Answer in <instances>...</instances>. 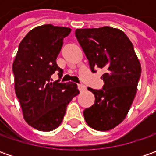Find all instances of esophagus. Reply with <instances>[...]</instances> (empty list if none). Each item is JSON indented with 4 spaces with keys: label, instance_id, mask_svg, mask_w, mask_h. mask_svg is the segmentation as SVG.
<instances>
[{
    "label": "esophagus",
    "instance_id": "1",
    "mask_svg": "<svg viewBox=\"0 0 156 156\" xmlns=\"http://www.w3.org/2000/svg\"><path fill=\"white\" fill-rule=\"evenodd\" d=\"M78 88L81 92H82V91L86 90V86H84L83 84H78Z\"/></svg>",
    "mask_w": 156,
    "mask_h": 156
}]
</instances>
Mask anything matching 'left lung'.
Returning <instances> with one entry per match:
<instances>
[{
    "instance_id": "left-lung-1",
    "label": "left lung",
    "mask_w": 156,
    "mask_h": 156,
    "mask_svg": "<svg viewBox=\"0 0 156 156\" xmlns=\"http://www.w3.org/2000/svg\"><path fill=\"white\" fill-rule=\"evenodd\" d=\"M75 36L87 56L91 71L97 68L105 73L102 89L87 87L94 103L83 111L87 124L99 131H108L122 122L137 92L141 63L134 46L124 32L102 27L75 30Z\"/></svg>"
}]
</instances>
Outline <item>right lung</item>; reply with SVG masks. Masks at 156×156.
Here are the masks:
<instances>
[{"instance_id": "right-lung-1", "label": "right lung", "mask_w": 156, "mask_h": 156, "mask_svg": "<svg viewBox=\"0 0 156 156\" xmlns=\"http://www.w3.org/2000/svg\"><path fill=\"white\" fill-rule=\"evenodd\" d=\"M69 27L46 24L33 28L21 41L13 63L15 90L25 121L40 131L60 126L67 106L80 93L74 82L52 81L51 75L63 70L56 58Z\"/></svg>"}]
</instances>
